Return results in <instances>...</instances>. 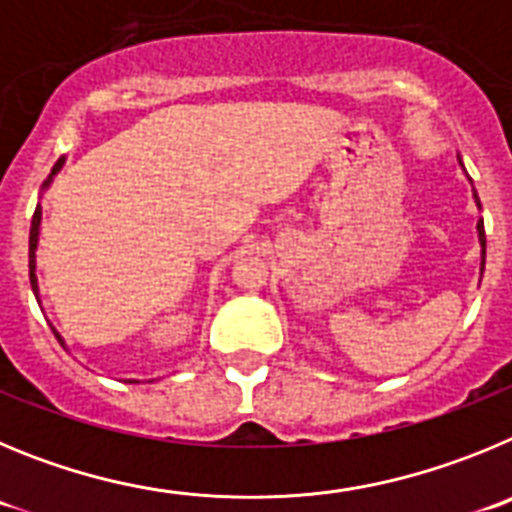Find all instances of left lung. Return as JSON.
<instances>
[{
  "label": "left lung",
  "mask_w": 512,
  "mask_h": 512,
  "mask_svg": "<svg viewBox=\"0 0 512 512\" xmlns=\"http://www.w3.org/2000/svg\"><path fill=\"white\" fill-rule=\"evenodd\" d=\"M474 201H477V206H480V199H477V191H474ZM477 234H480V245H482V270H485V224H482V219L477 222Z\"/></svg>",
  "instance_id": "obj_1"
}]
</instances>
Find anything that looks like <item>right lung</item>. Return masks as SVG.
Here are the masks:
<instances>
[{"mask_svg": "<svg viewBox=\"0 0 512 512\" xmlns=\"http://www.w3.org/2000/svg\"><path fill=\"white\" fill-rule=\"evenodd\" d=\"M63 160H66V158H61L58 163L53 165V170H50V176H48V181L43 183V188L50 186V181H53L55 173L61 170ZM40 216H43V211H40V206H38V209H35V214H32V227H30V285H32V293H35V298H38V278H35V250H38V237H40ZM55 336H58V342L63 344V339H61V334H58V331H55ZM132 382H137V380H132Z\"/></svg>", "mask_w": 512, "mask_h": 512, "instance_id": "obj_1", "label": "right lung"}]
</instances>
